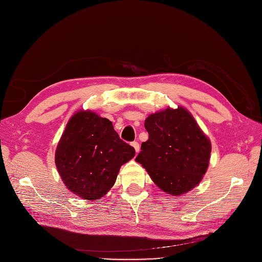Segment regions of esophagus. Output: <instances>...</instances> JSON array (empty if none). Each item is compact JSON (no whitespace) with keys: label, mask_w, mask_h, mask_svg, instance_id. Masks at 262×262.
Segmentation results:
<instances>
[{"label":"esophagus","mask_w":262,"mask_h":262,"mask_svg":"<svg viewBox=\"0 0 262 262\" xmlns=\"http://www.w3.org/2000/svg\"><path fill=\"white\" fill-rule=\"evenodd\" d=\"M131 145L134 147V149H136V152H137V153H139V150H140V144L138 143V142H136V141L132 142Z\"/></svg>","instance_id":"obj_1"}]
</instances>
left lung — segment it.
<instances>
[{
	"label": "left lung",
	"mask_w": 262,
	"mask_h": 262,
	"mask_svg": "<svg viewBox=\"0 0 262 262\" xmlns=\"http://www.w3.org/2000/svg\"><path fill=\"white\" fill-rule=\"evenodd\" d=\"M148 140L136 161L163 191L180 195L199 185L208 169L211 142L194 118L182 107L149 115Z\"/></svg>",
	"instance_id": "left-lung-1"
}]
</instances>
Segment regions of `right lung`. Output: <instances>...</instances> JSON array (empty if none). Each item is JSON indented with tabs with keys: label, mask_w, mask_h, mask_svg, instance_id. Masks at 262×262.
Segmentation results:
<instances>
[{
	"label": "right lung",
	"mask_w": 262,
	"mask_h": 262,
	"mask_svg": "<svg viewBox=\"0 0 262 262\" xmlns=\"http://www.w3.org/2000/svg\"><path fill=\"white\" fill-rule=\"evenodd\" d=\"M134 155L112 121L81 110L70 119L59 141L55 166L71 192L94 201L109 191L121 166Z\"/></svg>",
	"instance_id": "1"
}]
</instances>
